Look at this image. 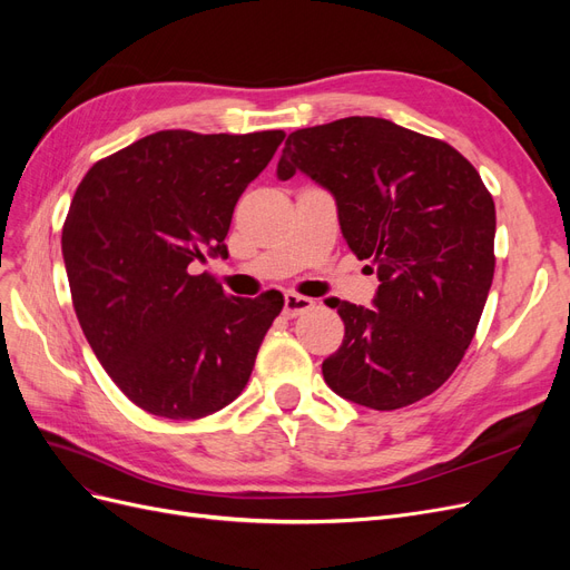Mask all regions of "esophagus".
Wrapping results in <instances>:
<instances>
[{
  "mask_svg": "<svg viewBox=\"0 0 570 570\" xmlns=\"http://www.w3.org/2000/svg\"><path fill=\"white\" fill-rule=\"evenodd\" d=\"M312 308H314V299L302 297V295H297V292H287V295H285L283 314L287 318H297V316H302L306 312H312Z\"/></svg>",
  "mask_w": 570,
  "mask_h": 570,
  "instance_id": "esophagus-1",
  "label": "esophagus"
}]
</instances>
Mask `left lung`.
Listing matches in <instances>:
<instances>
[{
    "mask_svg": "<svg viewBox=\"0 0 570 570\" xmlns=\"http://www.w3.org/2000/svg\"><path fill=\"white\" fill-rule=\"evenodd\" d=\"M281 180L304 174L335 197L342 237L377 273L373 306L335 302L340 350L327 387L375 411L444 385L475 335L494 275V202L442 140L350 116L289 132Z\"/></svg>",
    "mask_w": 570,
    "mask_h": 570,
    "instance_id": "8db88e82",
    "label": "left lung"
}]
</instances>
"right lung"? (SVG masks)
<instances>
[{"label": "right lung", "mask_w": 570, "mask_h": 570, "mask_svg": "<svg viewBox=\"0 0 570 570\" xmlns=\"http://www.w3.org/2000/svg\"><path fill=\"white\" fill-rule=\"evenodd\" d=\"M283 130H159L97 161L68 209L61 252L76 316L132 404L193 421L245 390L283 295L233 297L206 256H228L235 204Z\"/></svg>", "instance_id": "add662e5"}]
</instances>
